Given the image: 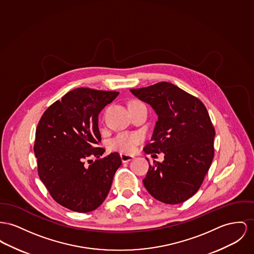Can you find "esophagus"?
<instances>
[{"mask_svg":"<svg viewBox=\"0 0 254 254\" xmlns=\"http://www.w3.org/2000/svg\"><path fill=\"white\" fill-rule=\"evenodd\" d=\"M120 159H121L122 163H128V162L132 161V160L134 159V157L131 156V155H128V154L121 153V154H120Z\"/></svg>","mask_w":254,"mask_h":254,"instance_id":"obj_1","label":"esophagus"}]
</instances>
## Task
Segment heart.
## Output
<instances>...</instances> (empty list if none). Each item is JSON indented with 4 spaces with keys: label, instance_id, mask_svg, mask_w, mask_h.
Wrapping results in <instances>:
<instances>
[{
    "label": "heart",
    "instance_id": "obj_1",
    "mask_svg": "<svg viewBox=\"0 0 254 254\" xmlns=\"http://www.w3.org/2000/svg\"><path fill=\"white\" fill-rule=\"evenodd\" d=\"M134 103L138 102H133L132 104ZM140 140L141 135L138 133H121L109 142V148L120 152L133 153Z\"/></svg>",
    "mask_w": 254,
    "mask_h": 254
}]
</instances>
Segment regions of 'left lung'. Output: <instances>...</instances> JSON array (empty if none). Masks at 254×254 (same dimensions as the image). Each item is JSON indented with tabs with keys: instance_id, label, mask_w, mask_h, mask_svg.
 <instances>
[{
	"instance_id": "left-lung-1",
	"label": "left lung",
	"mask_w": 254,
	"mask_h": 254,
	"mask_svg": "<svg viewBox=\"0 0 254 254\" xmlns=\"http://www.w3.org/2000/svg\"><path fill=\"white\" fill-rule=\"evenodd\" d=\"M130 91L149 104L158 117L144 152L152 157H157L155 153L165 155L162 163L149 164L143 185L161 202H184L198 190L214 158L215 129L207 109L171 83Z\"/></svg>"
}]
</instances>
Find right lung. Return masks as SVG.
I'll return each instance as SVG.
<instances>
[{
	"label": "right lung",
	"mask_w": 254,
	"mask_h": 254,
	"mask_svg": "<svg viewBox=\"0 0 254 254\" xmlns=\"http://www.w3.org/2000/svg\"><path fill=\"white\" fill-rule=\"evenodd\" d=\"M119 92L80 87L52 104L38 122L34 150L38 175L55 201L69 210L87 213L107 197L119 153L100 158L98 115ZM90 156L98 160L87 167ZM91 161V160H90Z\"/></svg>",
	"instance_id": "right-lung-1"
}]
</instances>
